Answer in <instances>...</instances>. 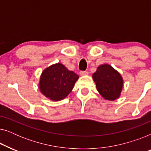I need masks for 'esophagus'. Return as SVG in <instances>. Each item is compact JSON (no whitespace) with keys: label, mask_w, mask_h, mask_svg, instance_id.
Returning a JSON list of instances; mask_svg holds the SVG:
<instances>
[{"label":"esophagus","mask_w":151,"mask_h":151,"mask_svg":"<svg viewBox=\"0 0 151 151\" xmlns=\"http://www.w3.org/2000/svg\"><path fill=\"white\" fill-rule=\"evenodd\" d=\"M88 74V72L86 71H81L80 72V76H86Z\"/></svg>","instance_id":"esophagus-1"}]
</instances>
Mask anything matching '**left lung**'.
Here are the masks:
<instances>
[{"label":"left lung","mask_w":151,"mask_h":151,"mask_svg":"<svg viewBox=\"0 0 151 151\" xmlns=\"http://www.w3.org/2000/svg\"><path fill=\"white\" fill-rule=\"evenodd\" d=\"M97 89L106 100H115L119 98L123 86V80L120 74L109 65H102L98 67L93 74Z\"/></svg>","instance_id":"obj_1"}]
</instances>
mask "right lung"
Here are the masks:
<instances>
[{
    "instance_id": "obj_1",
    "label": "right lung",
    "mask_w": 151,
    "mask_h": 151,
    "mask_svg": "<svg viewBox=\"0 0 151 151\" xmlns=\"http://www.w3.org/2000/svg\"><path fill=\"white\" fill-rule=\"evenodd\" d=\"M78 78L77 74L69 71L60 63L51 65L41 75L39 84L40 91L52 100H63L73 89Z\"/></svg>"
}]
</instances>
